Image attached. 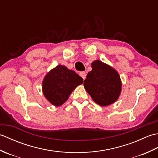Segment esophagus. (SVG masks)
<instances>
[{"mask_svg":"<svg viewBox=\"0 0 158 158\" xmlns=\"http://www.w3.org/2000/svg\"><path fill=\"white\" fill-rule=\"evenodd\" d=\"M79 75L82 77L83 80H84L86 77V73L85 72H80Z\"/></svg>","mask_w":158,"mask_h":158,"instance_id":"esophagus-1","label":"esophagus"}]
</instances>
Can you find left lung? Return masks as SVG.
<instances>
[{
	"instance_id": "obj_1",
	"label": "left lung",
	"mask_w": 158,
	"mask_h": 158,
	"mask_svg": "<svg viewBox=\"0 0 158 158\" xmlns=\"http://www.w3.org/2000/svg\"><path fill=\"white\" fill-rule=\"evenodd\" d=\"M84 88L92 100L101 106L115 102L122 92V81L117 70L99 60L92 62Z\"/></svg>"
}]
</instances>
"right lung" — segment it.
Listing matches in <instances>:
<instances>
[{"label": "right lung", "mask_w": 158, "mask_h": 158, "mask_svg": "<svg viewBox=\"0 0 158 158\" xmlns=\"http://www.w3.org/2000/svg\"><path fill=\"white\" fill-rule=\"evenodd\" d=\"M83 80L74 70L64 65H58L46 74L42 83L45 98L56 106H61Z\"/></svg>", "instance_id": "add662e5"}]
</instances>
